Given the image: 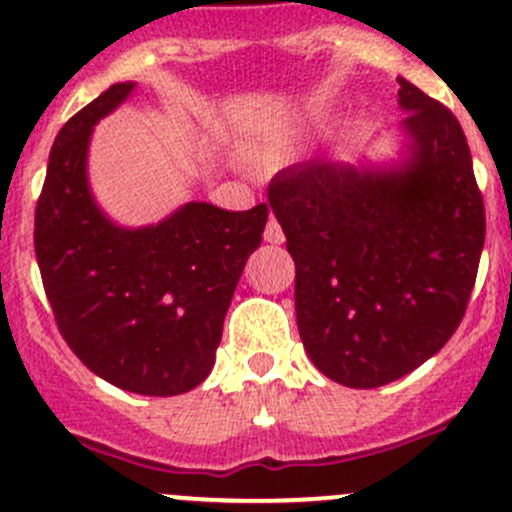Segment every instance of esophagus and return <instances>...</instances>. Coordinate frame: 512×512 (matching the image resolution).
<instances>
[{"label":"esophagus","instance_id":"1","mask_svg":"<svg viewBox=\"0 0 512 512\" xmlns=\"http://www.w3.org/2000/svg\"><path fill=\"white\" fill-rule=\"evenodd\" d=\"M265 240L272 242V245H282V242H284V230H282V225H279V220L274 218V215H270V220H267Z\"/></svg>","mask_w":512,"mask_h":512}]
</instances>
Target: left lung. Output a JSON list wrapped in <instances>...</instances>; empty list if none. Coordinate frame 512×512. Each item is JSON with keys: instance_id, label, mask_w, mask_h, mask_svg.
<instances>
[{"instance_id": "obj_1", "label": "left lung", "mask_w": 512, "mask_h": 512, "mask_svg": "<svg viewBox=\"0 0 512 512\" xmlns=\"http://www.w3.org/2000/svg\"><path fill=\"white\" fill-rule=\"evenodd\" d=\"M400 80L410 159L370 171L311 159L267 198L297 265L299 336L333 383L400 380L454 336L486 240L466 134L449 107Z\"/></svg>"}]
</instances>
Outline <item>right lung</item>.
Returning a JSON list of instances; mask_svg holds the SVG:
<instances>
[{"label": "right lung", "mask_w": 512, "mask_h": 512, "mask_svg": "<svg viewBox=\"0 0 512 512\" xmlns=\"http://www.w3.org/2000/svg\"><path fill=\"white\" fill-rule=\"evenodd\" d=\"M134 83H115L58 132L34 220V250L58 331L107 383L169 397L208 378L245 262L260 247L267 203L233 213L186 203L149 228L107 220L88 188L95 122Z\"/></svg>", "instance_id": "right-lung-1"}]
</instances>
